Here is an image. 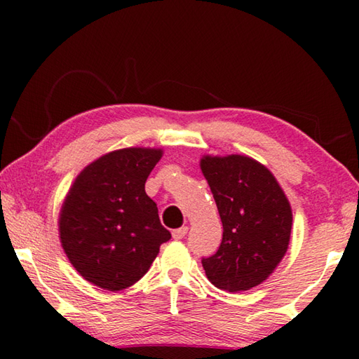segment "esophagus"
Wrapping results in <instances>:
<instances>
[{"mask_svg":"<svg viewBox=\"0 0 359 359\" xmlns=\"http://www.w3.org/2000/svg\"><path fill=\"white\" fill-rule=\"evenodd\" d=\"M187 233H188V228H187V226L177 228V229H174V231H172V238H174L175 241H180V239H184V238H185Z\"/></svg>","mask_w":359,"mask_h":359,"instance_id":"obj_1","label":"esophagus"}]
</instances>
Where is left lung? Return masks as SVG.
<instances>
[{
  "label": "left lung",
  "mask_w": 359,
  "mask_h": 359,
  "mask_svg": "<svg viewBox=\"0 0 359 359\" xmlns=\"http://www.w3.org/2000/svg\"><path fill=\"white\" fill-rule=\"evenodd\" d=\"M201 171L223 223L220 247L201 259L205 276L229 293L257 287L287 253L288 199L269 169L248 156H204Z\"/></svg>",
  "instance_id": "1"
}]
</instances>
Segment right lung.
<instances>
[{"label":"right lung","mask_w":359,"mask_h":359,"mask_svg":"<svg viewBox=\"0 0 359 359\" xmlns=\"http://www.w3.org/2000/svg\"><path fill=\"white\" fill-rule=\"evenodd\" d=\"M161 150L121 149L77 175L60 214V239L85 280L109 291L135 285L171 233L160 223L145 180Z\"/></svg>","instance_id":"right-lung-1"}]
</instances>
